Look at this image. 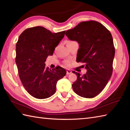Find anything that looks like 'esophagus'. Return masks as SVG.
I'll return each instance as SVG.
<instances>
[{
	"instance_id": "esophagus-1",
	"label": "esophagus",
	"mask_w": 130,
	"mask_h": 130,
	"mask_svg": "<svg viewBox=\"0 0 130 130\" xmlns=\"http://www.w3.org/2000/svg\"><path fill=\"white\" fill-rule=\"evenodd\" d=\"M71 73H72V71H71L70 70H67V75L70 74Z\"/></svg>"
}]
</instances>
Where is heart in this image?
I'll return each mask as SVG.
<instances>
[{"instance_id": "1", "label": "heart", "mask_w": 130, "mask_h": 130, "mask_svg": "<svg viewBox=\"0 0 130 130\" xmlns=\"http://www.w3.org/2000/svg\"><path fill=\"white\" fill-rule=\"evenodd\" d=\"M74 42V41H68L67 42V43H70V42ZM65 64L66 65H69V62L68 61H66L65 62Z\"/></svg>"}]
</instances>
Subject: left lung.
<instances>
[{
	"instance_id": "8db88e82",
	"label": "left lung",
	"mask_w": 130,
	"mask_h": 130,
	"mask_svg": "<svg viewBox=\"0 0 130 130\" xmlns=\"http://www.w3.org/2000/svg\"><path fill=\"white\" fill-rule=\"evenodd\" d=\"M65 35L78 42L76 61L85 63L87 70L83 75L73 72L77 76L73 89L82 97H94L103 90L112 76L115 49L111 32L101 23L90 21L79 23Z\"/></svg>"
}]
</instances>
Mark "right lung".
I'll use <instances>...</instances> for the list:
<instances>
[{"instance_id":"obj_1","label":"right lung","mask_w":130,"mask_h":130,"mask_svg":"<svg viewBox=\"0 0 130 130\" xmlns=\"http://www.w3.org/2000/svg\"><path fill=\"white\" fill-rule=\"evenodd\" d=\"M65 34V31L52 33L37 26L26 29L19 36L15 57L19 76L26 90L36 98L45 99L54 94L57 81L67 74L59 66L49 69L45 63Z\"/></svg>"}]
</instances>
